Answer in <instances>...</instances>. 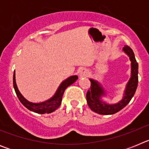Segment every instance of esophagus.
<instances>
[{
	"instance_id": "obj_1",
	"label": "esophagus",
	"mask_w": 149,
	"mask_h": 149,
	"mask_svg": "<svg viewBox=\"0 0 149 149\" xmlns=\"http://www.w3.org/2000/svg\"><path fill=\"white\" fill-rule=\"evenodd\" d=\"M79 74H80V76H81V77H87L89 73H88V71L86 70V69H85V68H81V70H80V72H79Z\"/></svg>"
}]
</instances>
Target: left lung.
<instances>
[{
    "mask_svg": "<svg viewBox=\"0 0 149 149\" xmlns=\"http://www.w3.org/2000/svg\"><path fill=\"white\" fill-rule=\"evenodd\" d=\"M124 52L129 56L131 63V75L126 85L124 93L123 98L117 104H109L101 101V96H104L106 93L101 84L93 79H89L91 81L90 89L86 93V101L89 108L101 115H112L123 109L130 102L135 94L138 84V63L135 59V56L129 46L125 45Z\"/></svg>",
    "mask_w": 149,
    "mask_h": 149,
    "instance_id": "obj_1",
    "label": "left lung"
}]
</instances>
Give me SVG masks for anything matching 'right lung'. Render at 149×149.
<instances>
[{"label":"right lung","mask_w":149,"mask_h":149,"mask_svg":"<svg viewBox=\"0 0 149 149\" xmlns=\"http://www.w3.org/2000/svg\"><path fill=\"white\" fill-rule=\"evenodd\" d=\"M77 78H78V77L77 75H73L65 79V81H63L60 84L58 89H57V90H56V92L55 93V94L54 95L52 98L44 101V102H41V103L30 102L26 98H24V96L21 94L18 87H17L16 82H15V72H14V74H13V86H14L15 93H16L17 96H18V99L21 101V103L26 108H27L30 111L35 112L36 113H51L54 112V110H56L61 104L62 98H63V93L65 92V89L68 86H70L71 84L75 82L76 80H77Z\"/></svg>","instance_id":"1"}]
</instances>
